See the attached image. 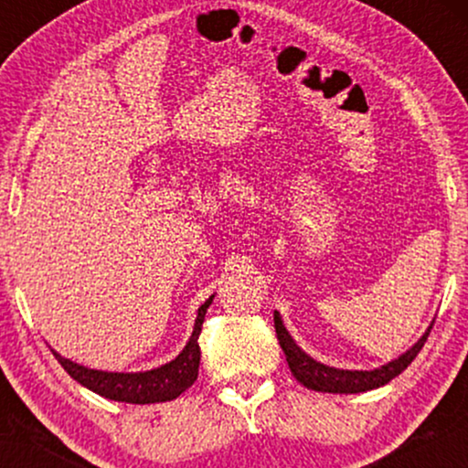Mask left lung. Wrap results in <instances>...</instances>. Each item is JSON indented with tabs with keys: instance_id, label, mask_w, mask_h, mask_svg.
I'll return each mask as SVG.
<instances>
[{
	"instance_id": "1",
	"label": "left lung",
	"mask_w": 468,
	"mask_h": 468,
	"mask_svg": "<svg viewBox=\"0 0 468 468\" xmlns=\"http://www.w3.org/2000/svg\"><path fill=\"white\" fill-rule=\"evenodd\" d=\"M275 332L279 338V346H282L283 354H286V361L290 372H292L294 378L303 385V388L314 389V391H325V394H358V391H369L376 388H383L385 383H389L391 378H396L400 372H405L410 367V363L418 356V352L422 350V346L427 343L429 327L424 332L420 341L407 350L402 356L396 358L383 367L372 369V372H347V369H335L327 367L324 363H316L314 358H310L308 354H303L297 347V343L290 338L286 327L282 324V316L275 313Z\"/></svg>"
}]
</instances>
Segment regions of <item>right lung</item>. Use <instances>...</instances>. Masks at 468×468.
I'll return each instance as SVG.
<instances>
[{
    "label": "right lung",
    "instance_id": "1",
    "mask_svg": "<svg viewBox=\"0 0 468 468\" xmlns=\"http://www.w3.org/2000/svg\"><path fill=\"white\" fill-rule=\"evenodd\" d=\"M213 297L207 299L197 310L196 327L189 343L185 350L178 354L171 363L163 367L152 369V372H138V374H116V372H99V369H88L83 365H77L61 354L55 352L57 361L61 367L72 376L77 383L83 388L92 389L94 394L105 396L110 400L118 402H132V405H149V402H165L178 399L185 389H189L197 378V367H200V346H197V336L202 332L204 314L211 305Z\"/></svg>",
    "mask_w": 468,
    "mask_h": 468
}]
</instances>
